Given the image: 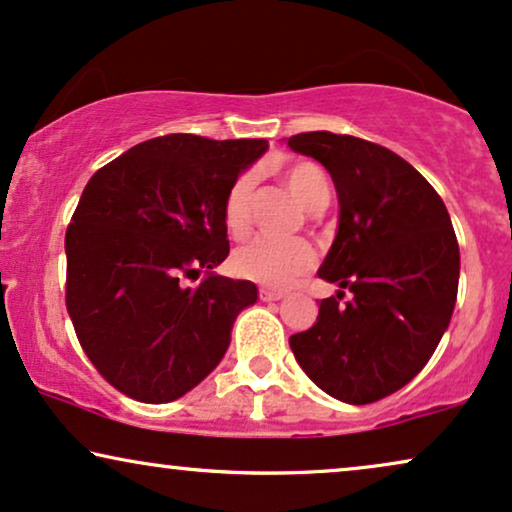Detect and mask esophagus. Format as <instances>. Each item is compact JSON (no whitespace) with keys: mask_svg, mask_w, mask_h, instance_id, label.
I'll return each mask as SVG.
<instances>
[{"mask_svg":"<svg viewBox=\"0 0 512 512\" xmlns=\"http://www.w3.org/2000/svg\"><path fill=\"white\" fill-rule=\"evenodd\" d=\"M260 297H262L264 302H276V300H281L283 293H281V290H276V288L262 286V288H260Z\"/></svg>","mask_w":512,"mask_h":512,"instance_id":"obj_1","label":"esophagus"}]
</instances>
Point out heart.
Here are the masks:
<instances>
[{"label": "heart", "mask_w": 512, "mask_h": 512, "mask_svg": "<svg viewBox=\"0 0 512 512\" xmlns=\"http://www.w3.org/2000/svg\"><path fill=\"white\" fill-rule=\"evenodd\" d=\"M281 177L304 210L319 212L326 208L331 189H328V179L321 167L297 163L288 167ZM252 193H255V179L250 174L238 177L226 193L224 224L231 236L241 238L250 231ZM231 267L243 278L260 281L264 286L286 288L314 267V250L309 248V243L297 241V238L295 241H276V238L257 236L234 252Z\"/></svg>", "instance_id": "heart-1"}]
</instances>
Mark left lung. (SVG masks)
Instances as JSON below:
<instances>
[{
  "mask_svg": "<svg viewBox=\"0 0 512 512\" xmlns=\"http://www.w3.org/2000/svg\"><path fill=\"white\" fill-rule=\"evenodd\" d=\"M288 146L326 167L340 205L319 269L340 290L290 349L323 392L371 404L411 383L449 328L461 276L454 226L428 179L390 148L333 132ZM345 289L353 297L340 303Z\"/></svg>",
  "mask_w": 512,
  "mask_h": 512,
  "instance_id": "8db88e82",
  "label": "left lung"
}]
</instances>
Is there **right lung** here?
I'll use <instances>...</instances> for the list:
<instances>
[{"instance_id": "right-lung-1", "label": "right lung", "mask_w": 512, "mask_h": 512, "mask_svg": "<svg viewBox=\"0 0 512 512\" xmlns=\"http://www.w3.org/2000/svg\"><path fill=\"white\" fill-rule=\"evenodd\" d=\"M267 139H148L84 186L66 231V307L77 340L127 397L167 404L224 359L257 302L252 281L219 276L229 255L224 200ZM205 273L198 287L184 275Z\"/></svg>"}]
</instances>
